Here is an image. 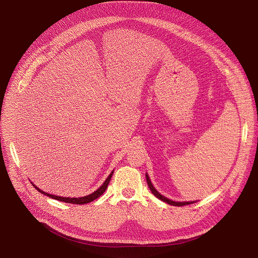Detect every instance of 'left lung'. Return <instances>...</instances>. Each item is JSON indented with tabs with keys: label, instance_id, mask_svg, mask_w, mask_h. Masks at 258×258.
<instances>
[{
	"label": "left lung",
	"instance_id": "left-lung-1",
	"mask_svg": "<svg viewBox=\"0 0 258 258\" xmlns=\"http://www.w3.org/2000/svg\"><path fill=\"white\" fill-rule=\"evenodd\" d=\"M146 179H147V182H148V186H149L151 192H152L158 199H160V200L166 202V203L169 204V205H173V206H185V205H189V204L194 203V202H191V201H190V202H175V201H172V200H170V199H167L166 197L162 196L160 193H158V192L155 190V188L153 187V185H152V182H151V180H150L148 174H146Z\"/></svg>",
	"mask_w": 258,
	"mask_h": 258
}]
</instances>
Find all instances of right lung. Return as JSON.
<instances>
[{"label":"right lung","instance_id":"add662e5","mask_svg":"<svg viewBox=\"0 0 258 258\" xmlns=\"http://www.w3.org/2000/svg\"><path fill=\"white\" fill-rule=\"evenodd\" d=\"M112 174H113V171L109 174V176L106 178V180L104 181L103 185H102V186H101L97 191H95L94 193H92V194H90V195H88V196L81 197V198L59 197V196H55V195L48 194V193H46V192H44V191L40 190L38 187H35L34 185H33V187H34L36 190H38L40 193H42V194H44V195H47V196H49V197H51V198H53V199H56V200H59V201L65 202V203H72V204H80V205H82V204L90 203V202H92V201L96 200L97 198H99V197H100V196H101V195L106 191V189H107V187H108V185H109V181H110V179H111V177H112Z\"/></svg>","mask_w":258,"mask_h":258}]
</instances>
